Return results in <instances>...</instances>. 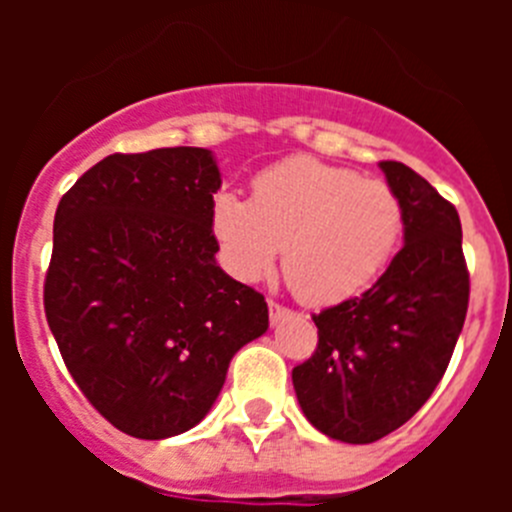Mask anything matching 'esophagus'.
Here are the masks:
<instances>
[{"instance_id":"34e87169","label":"esophagus","mask_w":512,"mask_h":512,"mask_svg":"<svg viewBox=\"0 0 512 512\" xmlns=\"http://www.w3.org/2000/svg\"><path fill=\"white\" fill-rule=\"evenodd\" d=\"M269 318H271V325L282 323L284 318H289V310L284 305H279V302L269 300Z\"/></svg>"}]
</instances>
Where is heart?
<instances>
[{"mask_svg": "<svg viewBox=\"0 0 512 512\" xmlns=\"http://www.w3.org/2000/svg\"><path fill=\"white\" fill-rule=\"evenodd\" d=\"M212 233L241 282L266 277L282 248L292 292L307 305H336L359 295L390 264L402 233V202L382 179L295 156L261 171L251 200L217 194Z\"/></svg>", "mask_w": 512, "mask_h": 512, "instance_id": "b5f03b06", "label": "heart"}]
</instances>
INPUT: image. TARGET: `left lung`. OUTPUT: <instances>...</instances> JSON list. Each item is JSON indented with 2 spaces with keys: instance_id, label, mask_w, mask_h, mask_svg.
<instances>
[{
  "instance_id": "obj_1",
  "label": "left lung",
  "mask_w": 512,
  "mask_h": 512,
  "mask_svg": "<svg viewBox=\"0 0 512 512\" xmlns=\"http://www.w3.org/2000/svg\"><path fill=\"white\" fill-rule=\"evenodd\" d=\"M379 169L402 202L405 246L364 295L312 315L318 348L292 369L305 418L343 443L379 441L423 408L469 305L456 207L400 161Z\"/></svg>"
}]
</instances>
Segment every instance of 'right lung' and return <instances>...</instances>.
Wrapping results in <instances>:
<instances>
[{
    "label": "right lung",
    "instance_id": "1",
    "mask_svg": "<svg viewBox=\"0 0 512 512\" xmlns=\"http://www.w3.org/2000/svg\"><path fill=\"white\" fill-rule=\"evenodd\" d=\"M207 148L112 153L63 194L45 318L99 415L146 441L210 413L238 348L269 328L264 295L215 261Z\"/></svg>",
    "mask_w": 512,
    "mask_h": 512
}]
</instances>
